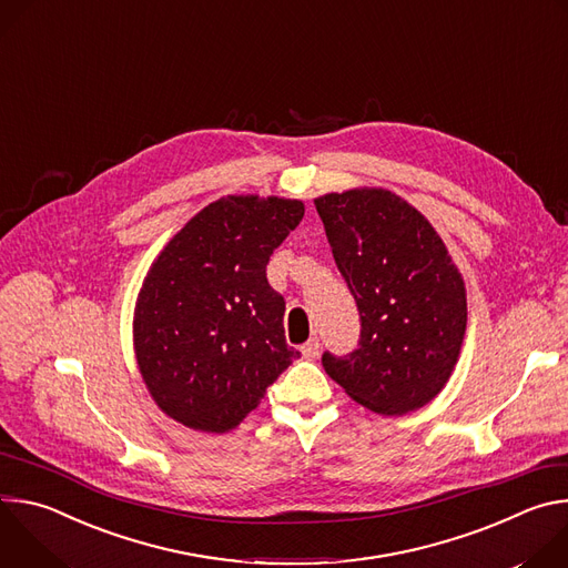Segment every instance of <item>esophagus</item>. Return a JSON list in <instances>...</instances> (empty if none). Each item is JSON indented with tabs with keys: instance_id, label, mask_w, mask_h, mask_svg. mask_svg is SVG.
I'll use <instances>...</instances> for the list:
<instances>
[{
	"instance_id": "obj_1",
	"label": "esophagus",
	"mask_w": 568,
	"mask_h": 568,
	"mask_svg": "<svg viewBox=\"0 0 568 568\" xmlns=\"http://www.w3.org/2000/svg\"><path fill=\"white\" fill-rule=\"evenodd\" d=\"M301 353H303V357H305V359H314V357H318V353H321V342H318L316 337H312L310 342H305V344L301 346Z\"/></svg>"
}]
</instances>
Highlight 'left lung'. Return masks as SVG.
I'll use <instances>...</instances> for the list:
<instances>
[{
	"mask_svg": "<svg viewBox=\"0 0 568 568\" xmlns=\"http://www.w3.org/2000/svg\"><path fill=\"white\" fill-rule=\"evenodd\" d=\"M335 263L355 296L362 335L326 373L379 416L412 414L447 384L467 326L465 283L429 220L386 189L314 200Z\"/></svg>",
	"mask_w": 568,
	"mask_h": 568,
	"instance_id": "obj_1",
	"label": "left lung"
}]
</instances>
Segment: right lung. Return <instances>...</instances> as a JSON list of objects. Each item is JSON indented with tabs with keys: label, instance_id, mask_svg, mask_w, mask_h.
<instances>
[{
	"label": "right lung",
	"instance_id": "right-lung-1",
	"mask_svg": "<svg viewBox=\"0 0 568 568\" xmlns=\"http://www.w3.org/2000/svg\"><path fill=\"white\" fill-rule=\"evenodd\" d=\"M303 213L301 200L220 197L150 265L134 305V355L169 418L231 432L298 357L285 342V301L265 270Z\"/></svg>",
	"mask_w": 568,
	"mask_h": 568
}]
</instances>
